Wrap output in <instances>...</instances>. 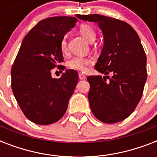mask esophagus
<instances>
[{"instance_id":"obj_1","label":"esophagus","mask_w":157,"mask_h":157,"mask_svg":"<svg viewBox=\"0 0 157 157\" xmlns=\"http://www.w3.org/2000/svg\"><path fill=\"white\" fill-rule=\"evenodd\" d=\"M86 76L83 73H79V79L80 80H84V79H86Z\"/></svg>"}]
</instances>
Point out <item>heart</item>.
<instances>
[{
  "mask_svg": "<svg viewBox=\"0 0 157 157\" xmlns=\"http://www.w3.org/2000/svg\"><path fill=\"white\" fill-rule=\"evenodd\" d=\"M79 31L81 35L90 42H93L95 39V31L89 24H86V23L81 24L79 28ZM60 49L63 53L67 52V42L66 36H64L60 42ZM93 63L94 59L92 57L76 56L68 62V67L71 69L77 70L81 72H86L89 70L90 66H91Z\"/></svg>",
  "mask_w": 157,
  "mask_h": 157,
  "instance_id": "1",
  "label": "heart"
}]
</instances>
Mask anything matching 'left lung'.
Masks as SVG:
<instances>
[{"label": "left lung", "mask_w": 157, "mask_h": 157, "mask_svg": "<svg viewBox=\"0 0 157 157\" xmlns=\"http://www.w3.org/2000/svg\"><path fill=\"white\" fill-rule=\"evenodd\" d=\"M77 17L98 23L104 37L94 67L105 76L87 77L91 111L103 123L121 121L136 108L147 81V57L139 36L129 24L117 18L97 13Z\"/></svg>", "instance_id": "obj_1"}]
</instances>
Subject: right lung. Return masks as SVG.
<instances>
[{
    "label": "right lung",
    "mask_w": 157,
    "mask_h": 157,
    "mask_svg": "<svg viewBox=\"0 0 157 157\" xmlns=\"http://www.w3.org/2000/svg\"><path fill=\"white\" fill-rule=\"evenodd\" d=\"M77 21L67 16L40 21L24 37L13 62V95L25 117L36 124L47 125L61 119L78 82V73L72 69L60 78L51 76V69L65 68L60 42Z\"/></svg>",
    "instance_id": "add662e5"
}]
</instances>
